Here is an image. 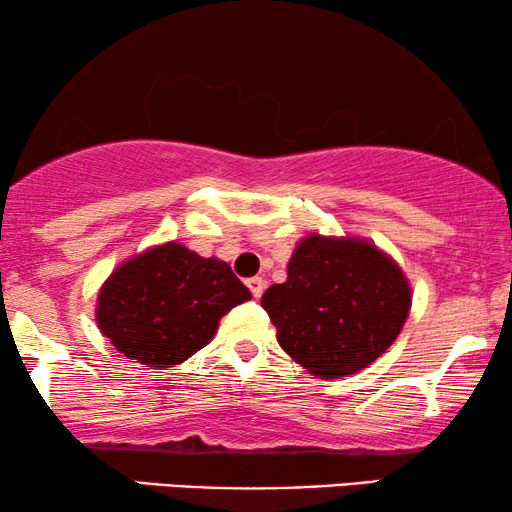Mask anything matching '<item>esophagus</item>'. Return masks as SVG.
I'll return each instance as SVG.
<instances>
[{
	"mask_svg": "<svg viewBox=\"0 0 512 512\" xmlns=\"http://www.w3.org/2000/svg\"><path fill=\"white\" fill-rule=\"evenodd\" d=\"M247 286L254 293V298H261L263 291H265V279L263 277H251L247 279Z\"/></svg>",
	"mask_w": 512,
	"mask_h": 512,
	"instance_id": "obj_1",
	"label": "esophagus"
}]
</instances>
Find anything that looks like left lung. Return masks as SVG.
Listing matches in <instances>:
<instances>
[{
  "mask_svg": "<svg viewBox=\"0 0 512 512\" xmlns=\"http://www.w3.org/2000/svg\"><path fill=\"white\" fill-rule=\"evenodd\" d=\"M261 305L293 361L340 380L394 345L412 289L401 265L366 237L310 233L293 249L286 282L272 284Z\"/></svg>",
  "mask_w": 512,
  "mask_h": 512,
  "instance_id": "left-lung-1",
  "label": "left lung"
}]
</instances>
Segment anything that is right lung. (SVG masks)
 <instances>
[{
    "mask_svg": "<svg viewBox=\"0 0 512 512\" xmlns=\"http://www.w3.org/2000/svg\"><path fill=\"white\" fill-rule=\"evenodd\" d=\"M249 298L226 261L170 240L114 268L97 291L95 321L123 356L165 370L209 345L223 314Z\"/></svg>",
    "mask_w": 512,
    "mask_h": 512,
    "instance_id": "obj_1",
    "label": "right lung"
}]
</instances>
